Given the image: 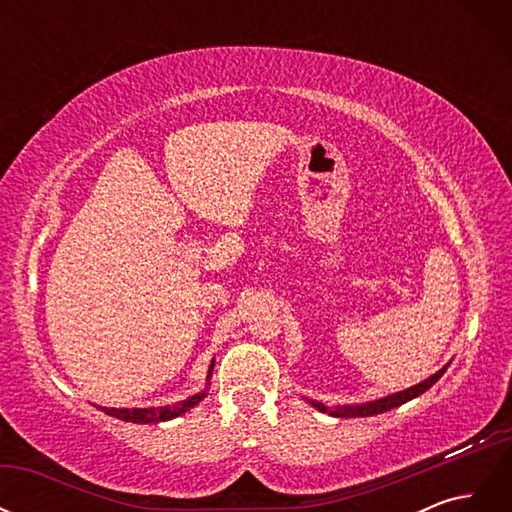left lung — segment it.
I'll return each instance as SVG.
<instances>
[{"label":"left lung","instance_id":"obj_1","mask_svg":"<svg viewBox=\"0 0 512 512\" xmlns=\"http://www.w3.org/2000/svg\"><path fill=\"white\" fill-rule=\"evenodd\" d=\"M448 365H451V363H446L442 369L436 371V374H431L429 378H425L423 382L410 386V389H406V391H397V393H391V395L374 399V401H365V404H346V406H333V408H329V406L320 404V401H316V399H307V397H303V399L307 401L309 406L316 408L318 412H324V414L335 416V418L376 416V414H382V412H389L393 408H399L401 404H406V401H410V399H414L418 395H423L427 389H431V386L444 376V371L448 369Z\"/></svg>","mask_w":512,"mask_h":512}]
</instances>
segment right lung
Returning a JSON list of instances; mask_svg holds the SVG:
<instances>
[{
    "label": "right lung",
    "mask_w": 512,
    "mask_h": 512,
    "mask_svg": "<svg viewBox=\"0 0 512 512\" xmlns=\"http://www.w3.org/2000/svg\"><path fill=\"white\" fill-rule=\"evenodd\" d=\"M213 367H215V359L209 365L207 382H205L203 391H198V393H194L192 397L183 399V401H177V404H173V406H158V408H104V406H96V408L102 410L108 416L119 418V421H128V423H136V425H158V423H164V421H173V418L192 410L194 406H198L200 401L207 397Z\"/></svg>",
    "instance_id": "1"
}]
</instances>
